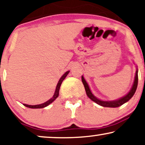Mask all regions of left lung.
<instances>
[{
  "mask_svg": "<svg viewBox=\"0 0 145 145\" xmlns=\"http://www.w3.org/2000/svg\"><path fill=\"white\" fill-rule=\"evenodd\" d=\"M82 82L84 84V89H85L86 95H87L88 97L90 99H91L92 101L95 102L96 103H97L98 105H101V106H104V107H118L121 105H123L124 103H127V101H129L131 98L133 97V96L134 95V94L135 93V91H136L137 88V85H138V71L137 70L136 71V74H135V81L134 83H133V87L131 90L129 92V93L127 94V95L125 96V97H122L121 99H118V100L116 101H103L99 100L96 98L95 96H94L93 94H92L91 90L89 89V86L88 85L87 82H86V80H84V77L82 76Z\"/></svg>",
  "mask_w": 145,
  "mask_h": 145,
  "instance_id": "left-lung-1",
  "label": "left lung"
}]
</instances>
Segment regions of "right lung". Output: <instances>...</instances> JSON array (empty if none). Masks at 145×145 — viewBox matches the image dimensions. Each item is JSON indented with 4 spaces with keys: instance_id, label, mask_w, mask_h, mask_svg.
<instances>
[{
    "instance_id": "obj_1",
    "label": "right lung",
    "mask_w": 145,
    "mask_h": 145,
    "mask_svg": "<svg viewBox=\"0 0 145 145\" xmlns=\"http://www.w3.org/2000/svg\"><path fill=\"white\" fill-rule=\"evenodd\" d=\"M69 71H67V72H66L65 74H64L63 76H61V78H60L59 82H58L57 85H56V91L54 92V94L53 95V97H52V99H50V100H48V101H46V102H45L44 103H42V104H40V105H26V104H23L24 106H27V107H29V108H44V107H46V106H48V105H50V103H52L53 101L55 100V99L59 97V90H60V87H61V85L62 84V82L64 80V79L65 78V77L67 76V74H69Z\"/></svg>"
}]
</instances>
